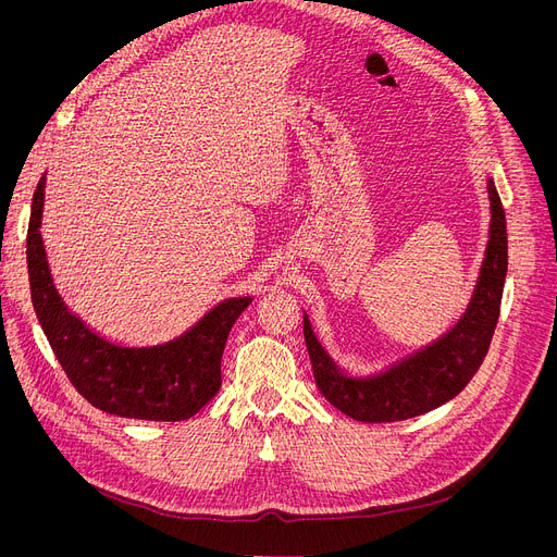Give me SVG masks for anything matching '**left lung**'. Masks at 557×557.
Returning <instances> with one entry per match:
<instances>
[{
  "label": "left lung",
  "instance_id": "obj_1",
  "mask_svg": "<svg viewBox=\"0 0 557 557\" xmlns=\"http://www.w3.org/2000/svg\"><path fill=\"white\" fill-rule=\"evenodd\" d=\"M487 194L492 221L479 284L458 325L441 341L404 359L384 374L355 379L345 376L336 368L315 341L305 315V343L315 386L341 413L359 422H399L433 411L470 384L487 355L496 323H499L508 273L506 212L492 181H487Z\"/></svg>",
  "mask_w": 557,
  "mask_h": 557
}]
</instances>
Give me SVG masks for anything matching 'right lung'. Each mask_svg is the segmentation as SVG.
<instances>
[{"instance_id": "obj_1", "label": "right lung", "mask_w": 557, "mask_h": 557, "mask_svg": "<svg viewBox=\"0 0 557 557\" xmlns=\"http://www.w3.org/2000/svg\"><path fill=\"white\" fill-rule=\"evenodd\" d=\"M45 175L26 232L32 300L42 332L72 386L106 413L151 422L189 420L221 388V357L234 320L250 298L214 307L181 338L156 347H122L87 330L58 296L40 237Z\"/></svg>"}]
</instances>
